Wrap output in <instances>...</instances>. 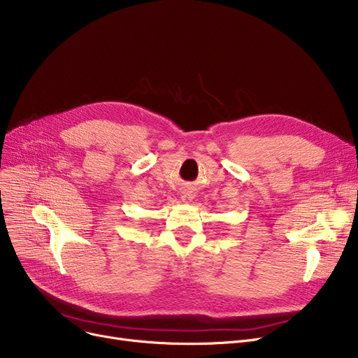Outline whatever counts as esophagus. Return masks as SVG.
Masks as SVG:
<instances>
[{
    "label": "esophagus",
    "mask_w": 358,
    "mask_h": 358,
    "mask_svg": "<svg viewBox=\"0 0 358 358\" xmlns=\"http://www.w3.org/2000/svg\"><path fill=\"white\" fill-rule=\"evenodd\" d=\"M194 199V193L192 192V190H184L182 193H181V200H182V203H185V204H189V203H192V200Z\"/></svg>",
    "instance_id": "esophagus-1"
}]
</instances>
